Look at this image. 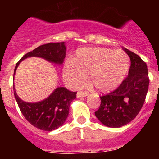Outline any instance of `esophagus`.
I'll use <instances>...</instances> for the list:
<instances>
[{
  "instance_id": "1",
  "label": "esophagus",
  "mask_w": 159,
  "mask_h": 159,
  "mask_svg": "<svg viewBox=\"0 0 159 159\" xmlns=\"http://www.w3.org/2000/svg\"><path fill=\"white\" fill-rule=\"evenodd\" d=\"M88 95V92H77V98H80V97H86Z\"/></svg>"
}]
</instances>
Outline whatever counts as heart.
Returning a JSON list of instances; mask_svg holds the SVG:
<instances>
[{"mask_svg": "<svg viewBox=\"0 0 159 159\" xmlns=\"http://www.w3.org/2000/svg\"><path fill=\"white\" fill-rule=\"evenodd\" d=\"M130 67V60L123 51L102 48L79 49L71 63L63 69L67 84L79 88L85 84L90 75L92 86L100 92H111L120 85Z\"/></svg>", "mask_w": 159, "mask_h": 159, "instance_id": "obj_1", "label": "heart"}]
</instances>
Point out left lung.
Returning <instances> with one entry per match:
<instances>
[{
    "mask_svg": "<svg viewBox=\"0 0 159 159\" xmlns=\"http://www.w3.org/2000/svg\"><path fill=\"white\" fill-rule=\"evenodd\" d=\"M123 50L130 59L128 75L115 91L100 96L101 104L95 112L102 124L112 128L127 124L139 113L150 82L147 64L135 53Z\"/></svg>",
    "mask_w": 159,
    "mask_h": 159,
    "instance_id": "obj_1",
    "label": "left lung"
}]
</instances>
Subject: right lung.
Masks as SVG:
<instances>
[{"label": "right lung", "mask_w": 159, "mask_h": 159, "mask_svg": "<svg viewBox=\"0 0 159 159\" xmlns=\"http://www.w3.org/2000/svg\"><path fill=\"white\" fill-rule=\"evenodd\" d=\"M32 57H40L48 62L62 64L66 57L65 43H46L28 52L16 64L14 75L20 63L25 59ZM13 92L20 110L25 119L32 126L45 131L57 130L64 124L68 116L70 104L76 98L77 93L70 92L64 87H59L43 100L27 102L20 99L14 87Z\"/></svg>", "instance_id": "obj_1"}]
</instances>
